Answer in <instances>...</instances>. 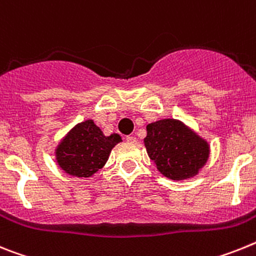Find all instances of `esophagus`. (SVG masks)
<instances>
[{
	"instance_id": "obj_1",
	"label": "esophagus",
	"mask_w": 256,
	"mask_h": 256,
	"mask_svg": "<svg viewBox=\"0 0 256 256\" xmlns=\"http://www.w3.org/2000/svg\"><path fill=\"white\" fill-rule=\"evenodd\" d=\"M126 142H128V143H135V142H136V138L128 135V136H126Z\"/></svg>"
}]
</instances>
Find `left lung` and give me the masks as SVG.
<instances>
[{
  "label": "left lung",
  "mask_w": 256,
  "mask_h": 256,
  "mask_svg": "<svg viewBox=\"0 0 256 256\" xmlns=\"http://www.w3.org/2000/svg\"><path fill=\"white\" fill-rule=\"evenodd\" d=\"M144 144L157 168L174 180L197 174L208 157V143L175 120H162L146 126Z\"/></svg>",
  "instance_id": "8db88e82"
}]
</instances>
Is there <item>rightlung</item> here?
<instances>
[{
    "mask_svg": "<svg viewBox=\"0 0 256 256\" xmlns=\"http://www.w3.org/2000/svg\"><path fill=\"white\" fill-rule=\"evenodd\" d=\"M121 136H104L92 121L78 124L70 131L56 150L60 168L73 176L88 178L106 165L110 150Z\"/></svg>",
    "mask_w": 256,
    "mask_h": 256,
    "instance_id": "1",
    "label": "right lung"
}]
</instances>
